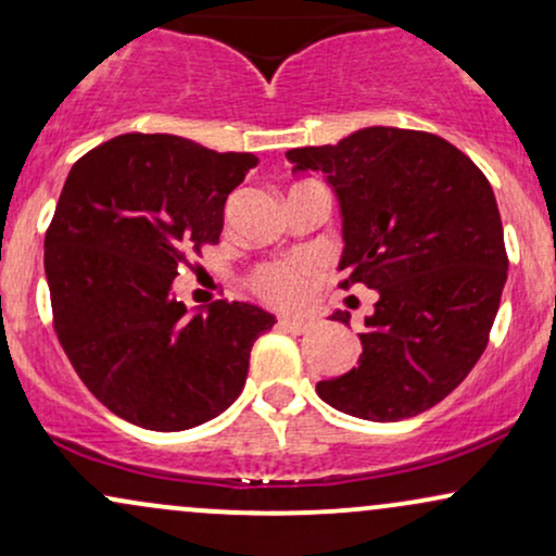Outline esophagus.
Returning <instances> with one entry per match:
<instances>
[{"mask_svg":"<svg viewBox=\"0 0 556 556\" xmlns=\"http://www.w3.org/2000/svg\"><path fill=\"white\" fill-rule=\"evenodd\" d=\"M279 326L292 333H307L313 329L311 318H298V316H279Z\"/></svg>","mask_w":556,"mask_h":556,"instance_id":"1","label":"esophagus"}]
</instances>
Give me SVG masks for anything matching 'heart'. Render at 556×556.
I'll use <instances>...</instances> for the list:
<instances>
[{
  "label": "heart",
  "instance_id": "1",
  "mask_svg": "<svg viewBox=\"0 0 556 556\" xmlns=\"http://www.w3.org/2000/svg\"><path fill=\"white\" fill-rule=\"evenodd\" d=\"M313 264L311 261H266L253 269L251 290L274 305H295L307 295Z\"/></svg>",
  "mask_w": 556,
  "mask_h": 556
}]
</instances>
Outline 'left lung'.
I'll return each mask as SVG.
<instances>
[{
    "mask_svg": "<svg viewBox=\"0 0 556 556\" xmlns=\"http://www.w3.org/2000/svg\"><path fill=\"white\" fill-rule=\"evenodd\" d=\"M320 170L344 217V290H378L363 354L318 396L352 417L399 422L440 404L490 342L507 279L497 199L469 155L430 131L370 126L287 152ZM333 320H350L333 313Z\"/></svg>",
    "mask_w": 556,
    "mask_h": 556,
    "instance_id": "8db88e82",
    "label": "left lung"
}]
</instances>
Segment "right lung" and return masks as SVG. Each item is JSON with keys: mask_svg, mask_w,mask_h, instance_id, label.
<instances>
[{"mask_svg": "<svg viewBox=\"0 0 556 556\" xmlns=\"http://www.w3.org/2000/svg\"><path fill=\"white\" fill-rule=\"evenodd\" d=\"M256 165L173 134H122L72 165L46 230L53 331L87 391L126 422L189 430L243 391L274 316L238 300L189 316L170 285L219 243L227 197Z\"/></svg>", "mask_w": 556, "mask_h": 556, "instance_id": "add662e5", "label": "right lung"}]
</instances>
